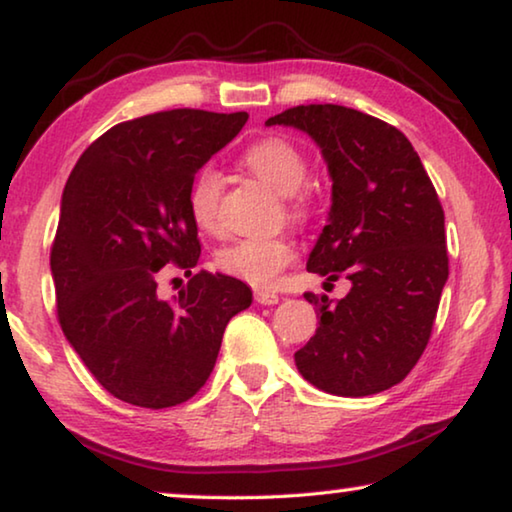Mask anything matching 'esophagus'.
Segmentation results:
<instances>
[{
    "label": "esophagus",
    "mask_w": 512,
    "mask_h": 512,
    "mask_svg": "<svg viewBox=\"0 0 512 512\" xmlns=\"http://www.w3.org/2000/svg\"><path fill=\"white\" fill-rule=\"evenodd\" d=\"M255 300L259 305H278L280 296L273 294V291H255Z\"/></svg>",
    "instance_id": "34e87169"
}]
</instances>
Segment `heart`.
<instances>
[{
	"label": "heart",
	"mask_w": 512,
	"mask_h": 512,
	"mask_svg": "<svg viewBox=\"0 0 512 512\" xmlns=\"http://www.w3.org/2000/svg\"><path fill=\"white\" fill-rule=\"evenodd\" d=\"M246 166L285 198L291 218L307 214V196L303 184L307 180V159L294 143L280 136H269L250 145L243 154ZM221 193L223 175L214 166H202L193 177L189 189V212L193 223L205 232L221 230ZM296 250L282 237H241L218 253V266L253 287L269 289L278 282L280 273L294 262Z\"/></svg>",
	"instance_id": "b5f03b06"
}]
</instances>
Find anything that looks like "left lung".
<instances>
[{"label":"left lung","mask_w":512,"mask_h":512,"mask_svg":"<svg viewBox=\"0 0 512 512\" xmlns=\"http://www.w3.org/2000/svg\"><path fill=\"white\" fill-rule=\"evenodd\" d=\"M305 132L332 180L328 225L307 271L339 275L351 291L314 303L319 326L294 360L307 383L335 396H371L408 376L424 353L449 278L444 212L412 143L399 129L339 104L278 113L266 127Z\"/></svg>","instance_id":"left-lung-1"}]
</instances>
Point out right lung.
<instances>
[{
    "label": "right lung",
    "mask_w": 512,
    "mask_h": 512,
    "mask_svg": "<svg viewBox=\"0 0 512 512\" xmlns=\"http://www.w3.org/2000/svg\"><path fill=\"white\" fill-rule=\"evenodd\" d=\"M248 113L173 109L111 127L66 182L52 246L63 335L109 394L170 408L207 383L227 321L253 291L200 271L175 300L159 294L173 262L191 275L198 225L189 189L198 170L246 125Z\"/></svg>",
    "instance_id": "add662e5"
}]
</instances>
